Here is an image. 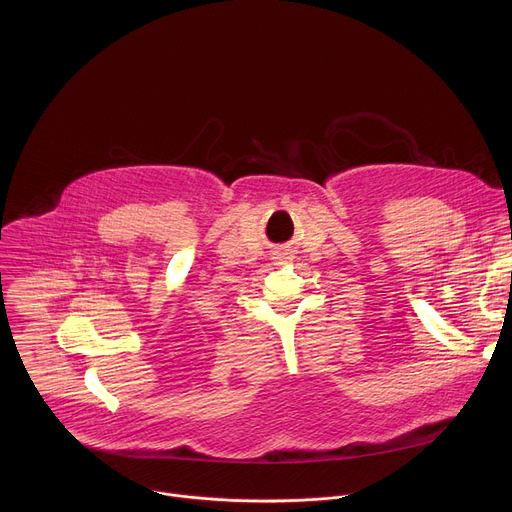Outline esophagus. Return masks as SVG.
Segmentation results:
<instances>
[{
	"mask_svg": "<svg viewBox=\"0 0 512 512\" xmlns=\"http://www.w3.org/2000/svg\"><path fill=\"white\" fill-rule=\"evenodd\" d=\"M271 259L275 261V265H283L287 259H289V253H287V249H275L273 253H271Z\"/></svg>",
	"mask_w": 512,
	"mask_h": 512,
	"instance_id": "1",
	"label": "esophagus"
}]
</instances>
